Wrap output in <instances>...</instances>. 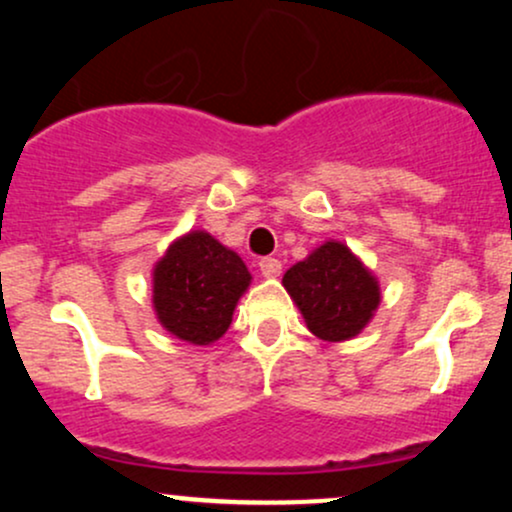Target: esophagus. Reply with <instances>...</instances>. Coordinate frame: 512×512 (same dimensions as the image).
<instances>
[{
  "instance_id": "1",
  "label": "esophagus",
  "mask_w": 512,
  "mask_h": 512,
  "mask_svg": "<svg viewBox=\"0 0 512 512\" xmlns=\"http://www.w3.org/2000/svg\"><path fill=\"white\" fill-rule=\"evenodd\" d=\"M258 270H261L263 278H278L280 270H282V263L273 256H263L261 261H258Z\"/></svg>"
}]
</instances>
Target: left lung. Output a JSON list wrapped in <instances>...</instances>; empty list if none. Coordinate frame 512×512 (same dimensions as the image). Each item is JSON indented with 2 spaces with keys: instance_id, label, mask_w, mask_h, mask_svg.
<instances>
[{
  "instance_id": "8db88e82",
  "label": "left lung",
  "mask_w": 512,
  "mask_h": 512,
  "mask_svg": "<svg viewBox=\"0 0 512 512\" xmlns=\"http://www.w3.org/2000/svg\"><path fill=\"white\" fill-rule=\"evenodd\" d=\"M314 335L328 342L350 340L374 316L381 292L374 275L347 246L326 242L282 278Z\"/></svg>"
}]
</instances>
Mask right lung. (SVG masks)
Segmentation results:
<instances>
[{
  "instance_id": "add662e5",
  "label": "right lung",
  "mask_w": 512,
  "mask_h": 512,
  "mask_svg": "<svg viewBox=\"0 0 512 512\" xmlns=\"http://www.w3.org/2000/svg\"><path fill=\"white\" fill-rule=\"evenodd\" d=\"M249 280V270L234 251L206 232H191L155 266V311L172 335L191 345H208L230 328Z\"/></svg>"
}]
</instances>
